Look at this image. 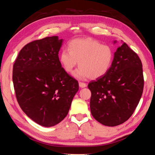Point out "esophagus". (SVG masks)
<instances>
[{
  "mask_svg": "<svg viewBox=\"0 0 155 155\" xmlns=\"http://www.w3.org/2000/svg\"><path fill=\"white\" fill-rule=\"evenodd\" d=\"M78 84H79V87L81 88H84L87 86V85H86L85 83H83V82H79L78 83Z\"/></svg>",
  "mask_w": 155,
  "mask_h": 155,
  "instance_id": "1",
  "label": "esophagus"
}]
</instances>
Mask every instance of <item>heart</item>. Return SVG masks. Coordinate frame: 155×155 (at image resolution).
<instances>
[{
  "mask_svg": "<svg viewBox=\"0 0 155 155\" xmlns=\"http://www.w3.org/2000/svg\"><path fill=\"white\" fill-rule=\"evenodd\" d=\"M68 48L69 50L63 49L60 53V64L65 72L71 73L78 62L79 68L74 72V77L78 79L103 77L114 60L111 46L91 38L75 39L69 43Z\"/></svg>",
  "mask_w": 155,
  "mask_h": 155,
  "instance_id": "b5f03b06",
  "label": "heart"
}]
</instances>
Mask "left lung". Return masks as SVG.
Here are the masks:
<instances>
[{"label": "left lung", "mask_w": 155, "mask_h": 155, "mask_svg": "<svg viewBox=\"0 0 155 155\" xmlns=\"http://www.w3.org/2000/svg\"><path fill=\"white\" fill-rule=\"evenodd\" d=\"M143 83L141 59L124 42L115 52L108 72L88 84L91 93L92 116L108 127L124 123L132 115L140 101Z\"/></svg>", "instance_id": "1"}]
</instances>
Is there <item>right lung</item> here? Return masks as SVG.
<instances>
[{"label": "right lung", "instance_id": "1", "mask_svg": "<svg viewBox=\"0 0 155 155\" xmlns=\"http://www.w3.org/2000/svg\"><path fill=\"white\" fill-rule=\"evenodd\" d=\"M62 42L57 36L31 41L21 49L13 67V83L20 108L45 127L65 118L78 90V81L60 64Z\"/></svg>", "mask_w": 155, "mask_h": 155}]
</instances>
